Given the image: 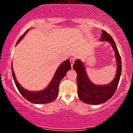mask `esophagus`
Segmentation results:
<instances>
[{
  "mask_svg": "<svg viewBox=\"0 0 133 133\" xmlns=\"http://www.w3.org/2000/svg\"><path fill=\"white\" fill-rule=\"evenodd\" d=\"M70 62H71V67L72 68L73 64H74V58L71 57V59H70Z\"/></svg>",
  "mask_w": 133,
  "mask_h": 133,
  "instance_id": "1",
  "label": "esophagus"
}]
</instances>
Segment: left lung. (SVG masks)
I'll use <instances>...</instances> for the list:
<instances>
[{"mask_svg": "<svg viewBox=\"0 0 133 133\" xmlns=\"http://www.w3.org/2000/svg\"><path fill=\"white\" fill-rule=\"evenodd\" d=\"M100 41H107L113 49L116 62V72L113 80L108 84L97 85L90 80L87 74L84 63L76 59L73 68L77 72V94L81 100L89 104L98 105L106 103L116 91L121 74V59L118 50L112 37L104 30H102Z\"/></svg>", "mask_w": 133, "mask_h": 133, "instance_id": "left-lung-1", "label": "left lung"}]
</instances>
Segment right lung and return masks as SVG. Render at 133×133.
I'll return each mask as SVG.
<instances>
[{
    "mask_svg": "<svg viewBox=\"0 0 133 133\" xmlns=\"http://www.w3.org/2000/svg\"><path fill=\"white\" fill-rule=\"evenodd\" d=\"M29 30H27L19 38V39L17 42L16 45L22 40ZM11 68L14 81L16 84L17 88L23 97L29 102H31L34 104H47L51 103L57 98L58 94H59V83H60L61 81L64 77L69 70L71 69V65L70 61L69 59H67L66 61L61 64V65L58 67L56 70L54 77H52L48 86L45 89L38 91H30L24 89L17 80L13 70L12 64Z\"/></svg>",
    "mask_w": 133,
    "mask_h": 133,
    "instance_id": "right-lung-1",
    "label": "right lung"
}]
</instances>
